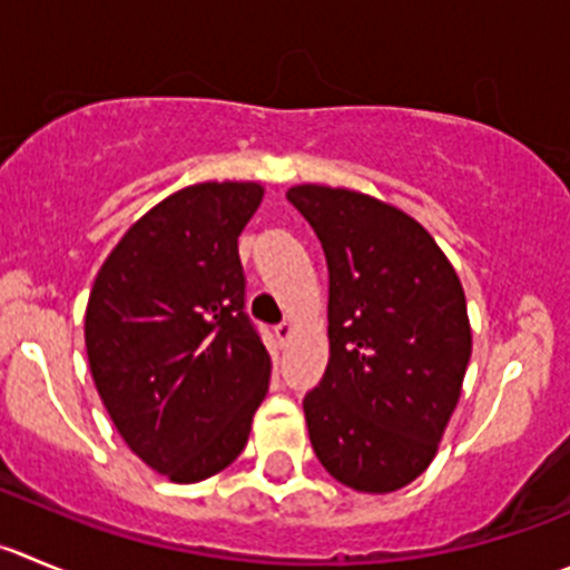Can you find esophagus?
<instances>
[{
    "label": "esophagus",
    "instance_id": "1",
    "mask_svg": "<svg viewBox=\"0 0 570 570\" xmlns=\"http://www.w3.org/2000/svg\"><path fill=\"white\" fill-rule=\"evenodd\" d=\"M274 335H276V341H279V344L285 346V344H288V341H291V335H294V324H291V322L276 324V327H274Z\"/></svg>",
    "mask_w": 570,
    "mask_h": 570
}]
</instances>
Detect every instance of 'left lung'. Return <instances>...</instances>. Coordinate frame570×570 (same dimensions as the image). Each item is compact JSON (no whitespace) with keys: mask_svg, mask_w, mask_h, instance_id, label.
I'll return each mask as SVG.
<instances>
[{"mask_svg":"<svg viewBox=\"0 0 570 570\" xmlns=\"http://www.w3.org/2000/svg\"><path fill=\"white\" fill-rule=\"evenodd\" d=\"M288 200L330 271V361L305 397L318 462L357 492H394L436 456L473 350L462 282L403 209L299 184Z\"/></svg>","mask_w":570,"mask_h":570,"instance_id":"left-lung-1","label":"left lung"}]
</instances>
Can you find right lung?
Instances as JSON below:
<instances>
[{
    "label": "right lung",
    "mask_w": 570,
    "mask_h": 570,
    "mask_svg": "<svg viewBox=\"0 0 570 570\" xmlns=\"http://www.w3.org/2000/svg\"><path fill=\"white\" fill-rule=\"evenodd\" d=\"M257 181H204L145 213L86 305V355L119 436L156 473L195 484L229 468L265 400L271 355L248 322L237 237Z\"/></svg>",
    "instance_id": "obj_1"
}]
</instances>
